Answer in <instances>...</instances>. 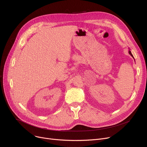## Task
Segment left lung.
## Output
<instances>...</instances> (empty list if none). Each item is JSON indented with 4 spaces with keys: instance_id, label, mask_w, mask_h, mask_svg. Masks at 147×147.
<instances>
[{
    "instance_id": "left-lung-1",
    "label": "left lung",
    "mask_w": 147,
    "mask_h": 147,
    "mask_svg": "<svg viewBox=\"0 0 147 147\" xmlns=\"http://www.w3.org/2000/svg\"><path fill=\"white\" fill-rule=\"evenodd\" d=\"M129 54H130V55H131V56H132V57H133V58H134V56H133V55H132V53H131V51H130V50H129Z\"/></svg>"
}]
</instances>
